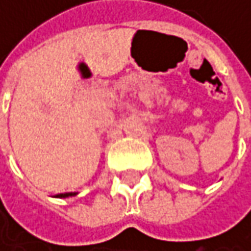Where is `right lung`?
<instances>
[{
	"label": "right lung",
	"instance_id": "obj_1",
	"mask_svg": "<svg viewBox=\"0 0 251 251\" xmlns=\"http://www.w3.org/2000/svg\"><path fill=\"white\" fill-rule=\"evenodd\" d=\"M75 192H68V193H61V195H56V198H70V196H75Z\"/></svg>",
	"mask_w": 251,
	"mask_h": 251
}]
</instances>
